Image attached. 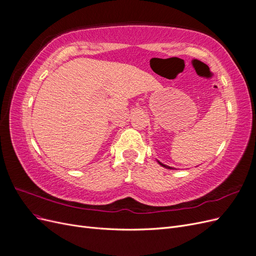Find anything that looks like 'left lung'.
Wrapping results in <instances>:
<instances>
[{
    "mask_svg": "<svg viewBox=\"0 0 256 256\" xmlns=\"http://www.w3.org/2000/svg\"><path fill=\"white\" fill-rule=\"evenodd\" d=\"M159 162V161H158ZM159 164H161L162 166H164V168H171V166H166V164H161V162H159Z\"/></svg>",
    "mask_w": 256,
    "mask_h": 256,
    "instance_id": "1",
    "label": "left lung"
}]
</instances>
